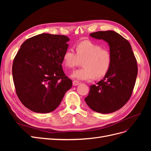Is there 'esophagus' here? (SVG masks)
Instances as JSON below:
<instances>
[{
  "label": "esophagus",
  "instance_id": "34e87169",
  "mask_svg": "<svg viewBox=\"0 0 151 151\" xmlns=\"http://www.w3.org/2000/svg\"><path fill=\"white\" fill-rule=\"evenodd\" d=\"M72 84L73 86H78L80 84V83L77 81H74L72 82Z\"/></svg>",
  "mask_w": 151,
  "mask_h": 151
}]
</instances>
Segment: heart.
I'll use <instances>...</instances> for the list:
<instances>
[{
    "instance_id": "b5f03b06",
    "label": "heart",
    "mask_w": 151,
    "mask_h": 151,
    "mask_svg": "<svg viewBox=\"0 0 151 151\" xmlns=\"http://www.w3.org/2000/svg\"><path fill=\"white\" fill-rule=\"evenodd\" d=\"M73 48H68L63 55V64L67 68L78 66L84 60L83 68L72 73L71 77L79 81L100 79L107 74L111 65L110 52L101 45L89 40H84Z\"/></svg>"
}]
</instances>
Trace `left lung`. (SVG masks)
<instances>
[{
	"label": "left lung",
	"instance_id": "1",
	"mask_svg": "<svg viewBox=\"0 0 151 151\" xmlns=\"http://www.w3.org/2000/svg\"><path fill=\"white\" fill-rule=\"evenodd\" d=\"M90 36L108 43L112 62L104 78L90 86L85 101L96 112H115L131 97L138 72L137 60L130 43L115 31H97Z\"/></svg>",
	"mask_w": 151,
	"mask_h": 151
}]
</instances>
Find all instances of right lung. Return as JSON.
I'll list each match as a JSON object with an SVG mask.
<instances>
[{"label": "right lung", "mask_w": 151, "mask_h": 151, "mask_svg": "<svg viewBox=\"0 0 151 151\" xmlns=\"http://www.w3.org/2000/svg\"><path fill=\"white\" fill-rule=\"evenodd\" d=\"M69 40L64 35L42 33L21 45L13 61L12 77L18 98L30 110L53 111L71 88L72 80L62 66Z\"/></svg>", "instance_id": "add662e5"}]
</instances>
